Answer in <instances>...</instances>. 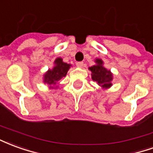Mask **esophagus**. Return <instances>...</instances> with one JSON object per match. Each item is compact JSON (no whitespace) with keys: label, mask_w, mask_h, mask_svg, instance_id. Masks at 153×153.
Returning a JSON list of instances; mask_svg holds the SVG:
<instances>
[{"label":"esophagus","mask_w":153,"mask_h":153,"mask_svg":"<svg viewBox=\"0 0 153 153\" xmlns=\"http://www.w3.org/2000/svg\"><path fill=\"white\" fill-rule=\"evenodd\" d=\"M77 67H79V68H82L83 66V62H77L76 63Z\"/></svg>","instance_id":"34e87169"}]
</instances>
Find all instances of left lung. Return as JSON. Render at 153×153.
<instances>
[{
    "mask_svg": "<svg viewBox=\"0 0 153 153\" xmlns=\"http://www.w3.org/2000/svg\"><path fill=\"white\" fill-rule=\"evenodd\" d=\"M88 70L92 72V79L97 82L102 89H108L112 86V80L114 78L113 74L111 70H107L104 66V62L102 59L96 58L95 65L88 67Z\"/></svg>",
    "mask_w": 153,
    "mask_h": 153,
    "instance_id": "obj_1",
    "label": "left lung"
}]
</instances>
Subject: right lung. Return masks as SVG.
Masks as SVG:
<instances>
[{
  "mask_svg": "<svg viewBox=\"0 0 153 153\" xmlns=\"http://www.w3.org/2000/svg\"><path fill=\"white\" fill-rule=\"evenodd\" d=\"M71 66L70 64L64 62L61 57H57L54 61L53 67L43 74V83L47 84L50 89H56L60 84L59 81L66 76L67 72Z\"/></svg>",
  "mask_w": 153,
  "mask_h": 153,
  "instance_id": "obj_1",
  "label": "right lung"
}]
</instances>
